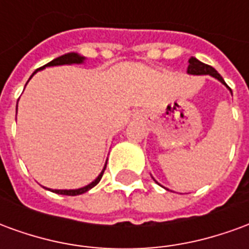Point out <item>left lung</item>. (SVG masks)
Listing matches in <instances>:
<instances>
[{
	"mask_svg": "<svg viewBox=\"0 0 249 249\" xmlns=\"http://www.w3.org/2000/svg\"><path fill=\"white\" fill-rule=\"evenodd\" d=\"M188 62H189V65H188V69H187L188 74H193V76H204V74H209V76L214 77L216 80H219L221 84H224L225 87L228 88V85H227L224 80H223V77L220 76L219 73H217V71H214L212 66H209L207 65V64H204V62L198 61L197 58H195V57H191ZM231 93H232V90H231ZM155 181H156V180H155Z\"/></svg>",
	"mask_w": 249,
	"mask_h": 249,
	"instance_id": "1",
	"label": "left lung"
}]
</instances>
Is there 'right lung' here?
I'll use <instances>...</instances> for the list:
<instances>
[{"label":"right lung","instance_id":"add662e5","mask_svg":"<svg viewBox=\"0 0 249 249\" xmlns=\"http://www.w3.org/2000/svg\"><path fill=\"white\" fill-rule=\"evenodd\" d=\"M84 61H85V57L84 56H80L78 53H74V52H71V53H66V54H64V56H60L57 57V58H54L53 61L48 62L46 65H44L42 68H40V69H37V71L30 76V78L35 76L36 73L38 71H42V69H45L46 66H57V65H73V64H84ZM29 78V80H30ZM29 82V81H28ZM26 82V84H28ZM16 112H17V108H16ZM108 161V160H107ZM105 168H107V164H105V167H104V169L101 171V173L98 175L97 178L93 180L92 183L88 184V185H85V187L82 188H78V189H49V191H52V192L54 193H58V195H66V196H77V195H82V193L88 192L89 189H92L93 187H96L98 183H100V180H101V178H103L104 175V171H105ZM48 189V188H46Z\"/></svg>","mask_w":249,"mask_h":249}]
</instances>
